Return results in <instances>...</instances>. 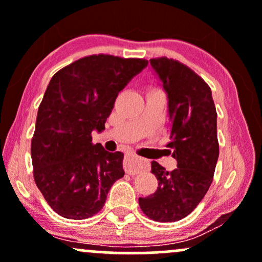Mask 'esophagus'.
<instances>
[{"label":"esophagus","mask_w":262,"mask_h":262,"mask_svg":"<svg viewBox=\"0 0 262 262\" xmlns=\"http://www.w3.org/2000/svg\"><path fill=\"white\" fill-rule=\"evenodd\" d=\"M123 166H124V171L128 175H138V173H140L141 171L144 170L143 162L137 161L135 159L130 158V156H129V158H125Z\"/></svg>","instance_id":"esophagus-1"}]
</instances>
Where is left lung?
Segmentation results:
<instances>
[{
    "label": "left lung",
    "instance_id": "8db88e82",
    "mask_svg": "<svg viewBox=\"0 0 262 262\" xmlns=\"http://www.w3.org/2000/svg\"><path fill=\"white\" fill-rule=\"evenodd\" d=\"M169 98L170 141L166 148L177 160L167 171L151 161L158 179L152 194L139 198L146 217L167 223L187 217L206 196L214 176L219 156L217 111L210 87L187 65L169 59H150Z\"/></svg>",
    "mask_w": 262,
    "mask_h": 262
}]
</instances>
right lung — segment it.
<instances>
[{"label": "right lung", "mask_w": 262, "mask_h": 262, "mask_svg": "<svg viewBox=\"0 0 262 262\" xmlns=\"http://www.w3.org/2000/svg\"><path fill=\"white\" fill-rule=\"evenodd\" d=\"M146 65L145 59L98 54L71 62L50 80L38 108L31 154L34 181L61 217L95 215L124 176V154L95 145L91 133L104 128L118 93Z\"/></svg>", "instance_id": "add662e5"}]
</instances>
